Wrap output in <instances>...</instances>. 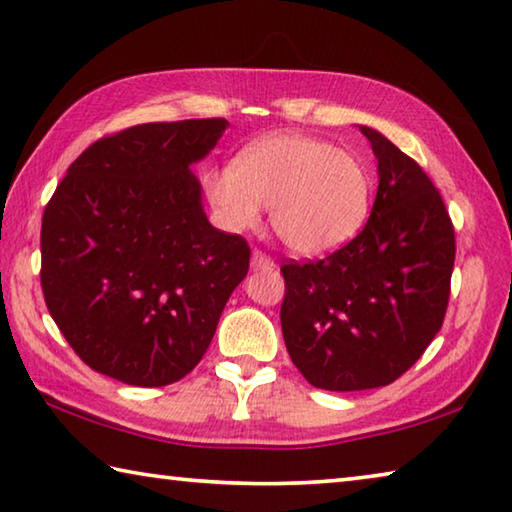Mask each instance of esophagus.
<instances>
[{"label": "esophagus", "instance_id": "1", "mask_svg": "<svg viewBox=\"0 0 512 512\" xmlns=\"http://www.w3.org/2000/svg\"><path fill=\"white\" fill-rule=\"evenodd\" d=\"M250 268H253V271H271V268H275V262L271 257H266L262 250H255V253L250 255Z\"/></svg>", "mask_w": 512, "mask_h": 512}]
</instances>
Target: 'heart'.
Here are the masks:
<instances>
[{
  "instance_id": "heart-1",
  "label": "heart",
  "mask_w": 512,
  "mask_h": 512,
  "mask_svg": "<svg viewBox=\"0 0 512 512\" xmlns=\"http://www.w3.org/2000/svg\"><path fill=\"white\" fill-rule=\"evenodd\" d=\"M201 185L223 230H255L271 205L277 237L305 257L327 255L357 237L372 196L370 173L357 155L302 133L259 137L235 162L205 169Z\"/></svg>"
}]
</instances>
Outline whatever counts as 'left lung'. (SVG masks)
<instances>
[{"instance_id":"obj_1","label":"left lung","mask_w":512,"mask_h":512,"mask_svg":"<svg viewBox=\"0 0 512 512\" xmlns=\"http://www.w3.org/2000/svg\"><path fill=\"white\" fill-rule=\"evenodd\" d=\"M377 198L348 246L284 264L280 320L289 357L311 386L368 391L395 381L443 327L456 241L420 164L370 126Z\"/></svg>"}]
</instances>
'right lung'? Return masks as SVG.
Wrapping results in <instances>:
<instances>
[{
  "label": "right lung",
  "mask_w": 512,
  "mask_h": 512,
  "mask_svg": "<svg viewBox=\"0 0 512 512\" xmlns=\"http://www.w3.org/2000/svg\"><path fill=\"white\" fill-rule=\"evenodd\" d=\"M230 124L185 119L103 137L67 169L42 216V293L92 370L131 386L192 372L250 248L207 221L201 162Z\"/></svg>",
  "instance_id": "add662e5"
}]
</instances>
